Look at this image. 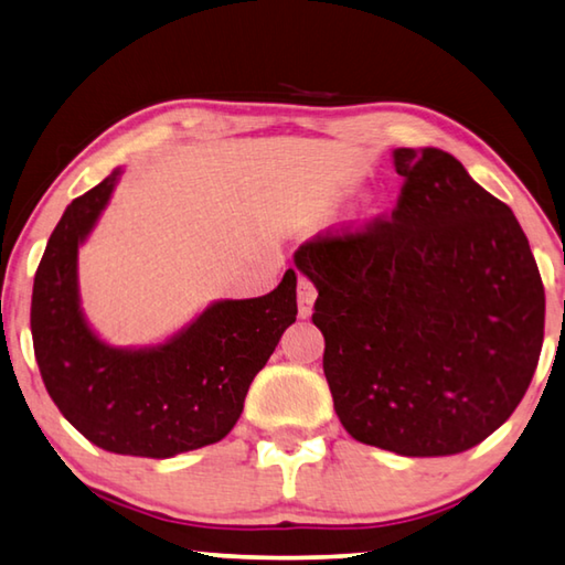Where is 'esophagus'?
Returning <instances> with one entry per match:
<instances>
[{"label":"esophagus","instance_id":"esophagus-1","mask_svg":"<svg viewBox=\"0 0 565 565\" xmlns=\"http://www.w3.org/2000/svg\"><path fill=\"white\" fill-rule=\"evenodd\" d=\"M315 298H318V290H315V285L308 280V277H300V280H298V315L302 320H308L312 315Z\"/></svg>","mask_w":565,"mask_h":565}]
</instances>
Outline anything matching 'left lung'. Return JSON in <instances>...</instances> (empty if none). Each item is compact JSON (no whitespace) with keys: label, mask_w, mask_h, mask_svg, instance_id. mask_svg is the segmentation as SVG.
Masks as SVG:
<instances>
[{"label":"left lung","mask_w":565,"mask_h":565,"mask_svg":"<svg viewBox=\"0 0 565 565\" xmlns=\"http://www.w3.org/2000/svg\"><path fill=\"white\" fill-rule=\"evenodd\" d=\"M392 221L295 253L318 288L324 377L354 439L451 457L507 422L536 372L546 295L516 215L439 148H394Z\"/></svg>","instance_id":"1"}]
</instances>
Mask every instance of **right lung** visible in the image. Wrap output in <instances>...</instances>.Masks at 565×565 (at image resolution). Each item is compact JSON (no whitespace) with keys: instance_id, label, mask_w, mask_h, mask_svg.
I'll list each match as a JSON object with an SVG mask.
<instances>
[{"instance_id":"right-lung-1","label":"right lung","mask_w":565,"mask_h":565,"mask_svg":"<svg viewBox=\"0 0 565 565\" xmlns=\"http://www.w3.org/2000/svg\"><path fill=\"white\" fill-rule=\"evenodd\" d=\"M118 166L66 205L34 275L32 340L44 387L98 449L168 459L221 441L241 419L255 374L298 315V275L263 298L213 300L171 338L116 348L88 324L78 247L121 181Z\"/></svg>"}]
</instances>
